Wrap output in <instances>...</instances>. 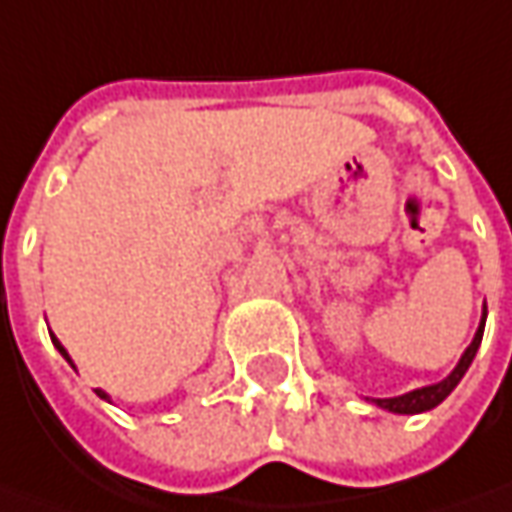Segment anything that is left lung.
I'll use <instances>...</instances> for the list:
<instances>
[{
  "label": "left lung",
  "mask_w": 512,
  "mask_h": 512,
  "mask_svg": "<svg viewBox=\"0 0 512 512\" xmlns=\"http://www.w3.org/2000/svg\"><path fill=\"white\" fill-rule=\"evenodd\" d=\"M485 319H488V308H482V319H479V328H476L474 333V342L465 347V353H462L460 361H457V367H454L443 381L429 384V387L412 389V392L398 395V398H373L375 406L387 409V412H392V415H420V412H429V409H434V406H440V403L446 401L448 395L454 392V387L460 384L462 375L468 373V367H471V361H474L476 350H479V344H482Z\"/></svg>",
  "instance_id": "left-lung-1"
}]
</instances>
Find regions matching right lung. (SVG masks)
<instances>
[{"instance_id": "obj_1", "label": "right lung", "mask_w": 512, "mask_h": 512, "mask_svg": "<svg viewBox=\"0 0 512 512\" xmlns=\"http://www.w3.org/2000/svg\"><path fill=\"white\" fill-rule=\"evenodd\" d=\"M52 336V344H55V350H58V353H61V356L66 358V361H69V364H72V370H75V361H72V358H69V353H66V347L61 342H58V339H55V333H50ZM97 395H100V398H103V401H111L109 398V392H103V389H95Z\"/></svg>"}]
</instances>
